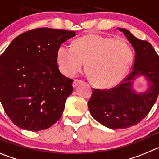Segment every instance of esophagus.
I'll list each match as a JSON object with an SVG mask.
<instances>
[{
	"mask_svg": "<svg viewBox=\"0 0 159 159\" xmlns=\"http://www.w3.org/2000/svg\"><path fill=\"white\" fill-rule=\"evenodd\" d=\"M82 83L83 81L80 80H75L73 81V87H74V88H76L79 84H82Z\"/></svg>",
	"mask_w": 159,
	"mask_h": 159,
	"instance_id": "esophagus-1",
	"label": "esophagus"
}]
</instances>
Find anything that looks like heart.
Wrapping results in <instances>:
<instances>
[{"label":"heart","mask_w":159,"mask_h":159,"mask_svg":"<svg viewBox=\"0 0 159 159\" xmlns=\"http://www.w3.org/2000/svg\"><path fill=\"white\" fill-rule=\"evenodd\" d=\"M133 52L125 40L92 33L76 40L72 46L61 44L57 63L68 77L80 71L86 61L87 70L97 86L108 88L119 84L130 70Z\"/></svg>","instance_id":"1"}]
</instances>
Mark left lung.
<instances>
[{
    "label": "left lung",
    "instance_id": "left-lung-1",
    "mask_svg": "<svg viewBox=\"0 0 159 159\" xmlns=\"http://www.w3.org/2000/svg\"><path fill=\"white\" fill-rule=\"evenodd\" d=\"M123 32L134 49L131 72L115 88L107 90L94 88L88 106L92 117L111 129L128 128L140 123L148 115L159 93V57L151 43L141 40L125 29ZM143 75L149 82L145 93H137L133 82Z\"/></svg>",
    "mask_w": 159,
    "mask_h": 159
}]
</instances>
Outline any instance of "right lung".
I'll return each mask as SVG.
<instances>
[{
	"mask_svg": "<svg viewBox=\"0 0 159 159\" xmlns=\"http://www.w3.org/2000/svg\"><path fill=\"white\" fill-rule=\"evenodd\" d=\"M75 36L64 29H32L16 36L1 55L0 101L18 127L39 131L60 119L73 80L60 73L57 51Z\"/></svg>",
	"mask_w": 159,
	"mask_h": 159,
	"instance_id": "1",
	"label": "right lung"
}]
</instances>
